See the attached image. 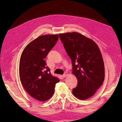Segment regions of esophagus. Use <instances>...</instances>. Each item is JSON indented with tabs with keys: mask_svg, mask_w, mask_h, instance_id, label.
<instances>
[{
	"mask_svg": "<svg viewBox=\"0 0 122 122\" xmlns=\"http://www.w3.org/2000/svg\"><path fill=\"white\" fill-rule=\"evenodd\" d=\"M68 76V73H67V72H65V73H64V74L63 75V77H66V76Z\"/></svg>",
	"mask_w": 122,
	"mask_h": 122,
	"instance_id": "esophagus-1",
	"label": "esophagus"
}]
</instances>
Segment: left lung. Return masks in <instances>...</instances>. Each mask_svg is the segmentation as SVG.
<instances>
[{
  "instance_id": "1",
  "label": "left lung",
  "mask_w": 122,
  "mask_h": 122,
  "mask_svg": "<svg viewBox=\"0 0 122 122\" xmlns=\"http://www.w3.org/2000/svg\"><path fill=\"white\" fill-rule=\"evenodd\" d=\"M72 64V74L77 84L72 93L80 100H86L97 92L104 80L105 69L102 54L94 41L73 32L59 34Z\"/></svg>"
}]
</instances>
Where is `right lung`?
I'll return each mask as SVG.
<instances>
[{"label":"right lung","instance_id":"right-lung-1","mask_svg":"<svg viewBox=\"0 0 122 122\" xmlns=\"http://www.w3.org/2000/svg\"><path fill=\"white\" fill-rule=\"evenodd\" d=\"M59 39L58 35L40 36L25 46L19 63V76L23 87L35 99L46 101L54 94L60 81L50 73L45 59Z\"/></svg>","mask_w":122,"mask_h":122}]
</instances>
